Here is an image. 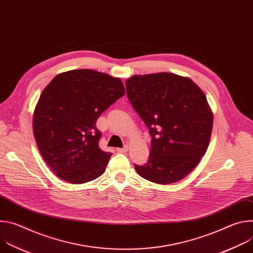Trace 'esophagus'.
Wrapping results in <instances>:
<instances>
[{
	"instance_id": "esophagus-1",
	"label": "esophagus",
	"mask_w": 253,
	"mask_h": 253,
	"mask_svg": "<svg viewBox=\"0 0 253 253\" xmlns=\"http://www.w3.org/2000/svg\"><path fill=\"white\" fill-rule=\"evenodd\" d=\"M116 150H117V152H119V153H125V152L128 151V146H124L123 148H117Z\"/></svg>"
}]
</instances>
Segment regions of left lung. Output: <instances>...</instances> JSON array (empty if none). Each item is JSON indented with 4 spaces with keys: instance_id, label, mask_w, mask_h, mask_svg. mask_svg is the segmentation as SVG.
<instances>
[{
    "instance_id": "8db88e82",
    "label": "left lung",
    "mask_w": 253,
    "mask_h": 253,
    "mask_svg": "<svg viewBox=\"0 0 253 253\" xmlns=\"http://www.w3.org/2000/svg\"><path fill=\"white\" fill-rule=\"evenodd\" d=\"M129 101L152 136L149 160L135 165L157 184L186 177L206 153L213 113L204 92L188 77L168 72L134 75L126 80Z\"/></svg>"
}]
</instances>
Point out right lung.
I'll use <instances>...</instances> for the list:
<instances>
[{
  "mask_svg": "<svg viewBox=\"0 0 253 253\" xmlns=\"http://www.w3.org/2000/svg\"><path fill=\"white\" fill-rule=\"evenodd\" d=\"M124 95L120 78L90 69L60 73L43 90L34 110V136L59 178L82 184L105 172L112 153L99 148L96 121Z\"/></svg>",
  "mask_w": 253,
  "mask_h": 253,
  "instance_id": "right-lung-1",
  "label": "right lung"
}]
</instances>
